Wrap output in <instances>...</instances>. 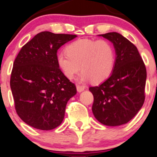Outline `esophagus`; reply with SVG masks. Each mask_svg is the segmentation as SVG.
I'll list each match as a JSON object with an SVG mask.
<instances>
[{"label": "esophagus", "mask_w": 157, "mask_h": 157, "mask_svg": "<svg viewBox=\"0 0 157 157\" xmlns=\"http://www.w3.org/2000/svg\"><path fill=\"white\" fill-rule=\"evenodd\" d=\"M76 87H77L78 92H82V91H84V89H85V86H80V85H77V86H76Z\"/></svg>", "instance_id": "obj_1"}]
</instances>
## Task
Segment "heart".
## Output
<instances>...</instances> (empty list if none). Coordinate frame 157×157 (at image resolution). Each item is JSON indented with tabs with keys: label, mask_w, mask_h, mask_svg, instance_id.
I'll list each match as a JSON object with an SVG mask.
<instances>
[{
	"label": "heart",
	"mask_w": 157,
	"mask_h": 157,
	"mask_svg": "<svg viewBox=\"0 0 157 157\" xmlns=\"http://www.w3.org/2000/svg\"><path fill=\"white\" fill-rule=\"evenodd\" d=\"M65 52L57 56V63L63 74L72 79L81 70L82 81L92 80L100 83L106 80L114 69L116 50L110 41L105 39H79L68 44Z\"/></svg>",
	"instance_id": "1"
}]
</instances>
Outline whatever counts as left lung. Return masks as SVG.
Here are the masks:
<instances>
[{
	"label": "left lung",
	"instance_id": "8db88e82",
	"mask_svg": "<svg viewBox=\"0 0 157 157\" xmlns=\"http://www.w3.org/2000/svg\"><path fill=\"white\" fill-rule=\"evenodd\" d=\"M113 43L116 59L113 73L103 83L89 88L94 96L92 113L105 126L127 123L145 101L147 68L137 48L117 32L102 35Z\"/></svg>",
	"mask_w": 157,
	"mask_h": 157
}]
</instances>
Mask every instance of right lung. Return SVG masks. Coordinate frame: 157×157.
<instances>
[{"label": "right lung", "instance_id": "obj_1", "mask_svg": "<svg viewBox=\"0 0 157 157\" xmlns=\"http://www.w3.org/2000/svg\"><path fill=\"white\" fill-rule=\"evenodd\" d=\"M77 35L42 31L25 44L13 64L10 86L14 108L29 126L51 130L63 121L76 86L57 63V51Z\"/></svg>", "mask_w": 157, "mask_h": 157}]
</instances>
